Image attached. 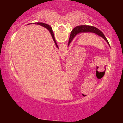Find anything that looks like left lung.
Instances as JSON below:
<instances>
[{
	"mask_svg": "<svg viewBox=\"0 0 123 123\" xmlns=\"http://www.w3.org/2000/svg\"><path fill=\"white\" fill-rule=\"evenodd\" d=\"M85 32H91V33H94V34L97 35L98 36L102 37L104 38L106 42L107 43V44H109V46L110 47V44L108 42L107 38H106L105 35L100 30L97 28H95L94 26H91V25H80L76 26L74 29H73L72 31L71 34H70V36L69 37V42H68V46L70 44V43L72 42L73 39L77 35L81 33H85Z\"/></svg>",
	"mask_w": 123,
	"mask_h": 123,
	"instance_id": "1",
	"label": "left lung"
}]
</instances>
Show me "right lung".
<instances>
[{
	"label": "right lung",
	"mask_w": 123,
	"mask_h": 123,
	"mask_svg": "<svg viewBox=\"0 0 123 123\" xmlns=\"http://www.w3.org/2000/svg\"><path fill=\"white\" fill-rule=\"evenodd\" d=\"M31 24H32V23H31ZM33 24H38V25H41V26H42L43 27H44V28H47L48 30H49V31L50 32V33L52 38H53V40L54 41V43H55L56 46L57 48H59V47H58V45H57V43H56V41H55V37H54V33H53V30H52L51 27L49 25L45 24V23H33Z\"/></svg>",
	"instance_id": "add662e5"
}]
</instances>
